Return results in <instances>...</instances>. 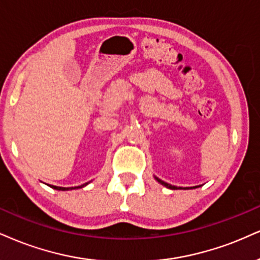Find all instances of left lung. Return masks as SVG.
Segmentation results:
<instances>
[{
  "label": "left lung",
  "mask_w": 260,
  "mask_h": 260,
  "mask_svg": "<svg viewBox=\"0 0 260 260\" xmlns=\"http://www.w3.org/2000/svg\"><path fill=\"white\" fill-rule=\"evenodd\" d=\"M155 179L156 181L159 182V183H161L162 185H165L166 188H170V189H177V187H175V185H171V184H169V183H166V182H164V181H161V179H159V178H156L155 177Z\"/></svg>",
  "instance_id": "8db88e82"
}]
</instances>
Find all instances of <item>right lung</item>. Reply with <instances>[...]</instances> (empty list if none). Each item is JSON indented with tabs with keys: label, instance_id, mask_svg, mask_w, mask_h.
<instances>
[{
	"label": "right lung",
	"instance_id": "obj_1",
	"mask_svg": "<svg viewBox=\"0 0 260 260\" xmlns=\"http://www.w3.org/2000/svg\"><path fill=\"white\" fill-rule=\"evenodd\" d=\"M85 184H88V183H85ZM85 184H82V185H79V187H77V188H82V187H84ZM50 187L54 188V189H57V190H69V189H75V188H63V187H55V185H50Z\"/></svg>",
	"mask_w": 260,
	"mask_h": 260
}]
</instances>
